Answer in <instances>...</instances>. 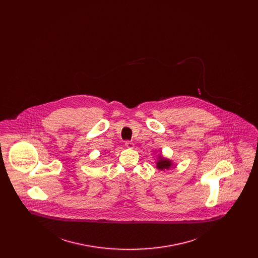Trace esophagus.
<instances>
[{"instance_id": "esophagus-1", "label": "esophagus", "mask_w": 258, "mask_h": 258, "mask_svg": "<svg viewBox=\"0 0 258 258\" xmlns=\"http://www.w3.org/2000/svg\"><path fill=\"white\" fill-rule=\"evenodd\" d=\"M124 145H125V147L127 148L135 147V143H134V142H132V141H128V140L124 142Z\"/></svg>"}]
</instances>
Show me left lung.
<instances>
[{"instance_id":"left-lung-1","label":"left lung","mask_w":258,"mask_h":258,"mask_svg":"<svg viewBox=\"0 0 258 258\" xmlns=\"http://www.w3.org/2000/svg\"><path fill=\"white\" fill-rule=\"evenodd\" d=\"M157 164H158L159 169H161V170H163V169H168V168L171 166L170 160H165V159H162V158H160V160L158 161Z\"/></svg>"}]
</instances>
